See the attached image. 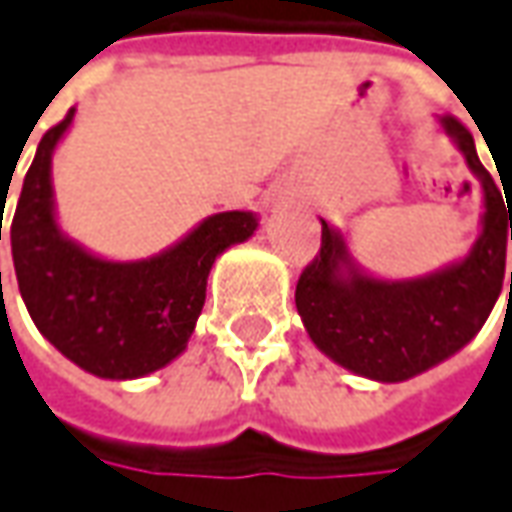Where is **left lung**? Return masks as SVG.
<instances>
[{"instance_id":"left-lung-1","label":"left lung","mask_w":512,"mask_h":512,"mask_svg":"<svg viewBox=\"0 0 512 512\" xmlns=\"http://www.w3.org/2000/svg\"><path fill=\"white\" fill-rule=\"evenodd\" d=\"M440 131L474 173L482 193L479 235L468 255L423 277L387 280L358 263L339 227L322 224V246L297 283V311L316 350L350 373L398 384L460 353L488 322L502 294L512 210L476 156L471 131L451 114ZM512 300V271H510Z\"/></svg>"}]
</instances>
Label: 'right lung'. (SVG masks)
Instances as JSON below:
<instances>
[{"instance_id":"1","label":"right lung","mask_w":512,"mask_h":512,"mask_svg":"<svg viewBox=\"0 0 512 512\" xmlns=\"http://www.w3.org/2000/svg\"><path fill=\"white\" fill-rule=\"evenodd\" d=\"M75 109L38 142L10 224L19 291L38 333L86 373L134 381L187 350L218 255L249 241L257 212L207 215L184 238L142 260H111L69 238L58 224L52 156ZM2 241V215H0Z\"/></svg>"}]
</instances>
